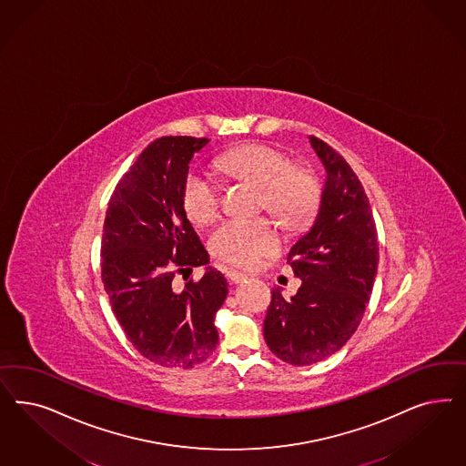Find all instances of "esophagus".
Masks as SVG:
<instances>
[{
    "label": "esophagus",
    "mask_w": 466,
    "mask_h": 466,
    "mask_svg": "<svg viewBox=\"0 0 466 466\" xmlns=\"http://www.w3.org/2000/svg\"><path fill=\"white\" fill-rule=\"evenodd\" d=\"M226 278H228V281L233 283V285H238V283L247 279V276L241 274L238 270H228V272H226Z\"/></svg>",
    "instance_id": "34e87169"
}]
</instances>
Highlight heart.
<instances>
[{"label":"heart","instance_id":"heart-1","mask_svg":"<svg viewBox=\"0 0 466 466\" xmlns=\"http://www.w3.org/2000/svg\"><path fill=\"white\" fill-rule=\"evenodd\" d=\"M216 166L226 177L260 188V208L285 228L299 229L312 219L320 197L319 181L309 169L293 166L283 150L250 144L219 156ZM181 208L192 225L210 223L221 208L218 183L200 171L188 173L181 187ZM209 248L229 266L254 268L262 257L278 252L279 237L264 218L231 219L210 233Z\"/></svg>","mask_w":466,"mask_h":466}]
</instances>
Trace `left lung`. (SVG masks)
<instances>
[{"label": "left lung", "instance_id": "8db88e82", "mask_svg": "<svg viewBox=\"0 0 466 466\" xmlns=\"http://www.w3.org/2000/svg\"><path fill=\"white\" fill-rule=\"evenodd\" d=\"M326 169L316 221L288 256L301 286L291 300L270 291L264 338L291 365H312L334 355L359 328L379 264L372 208L345 157L310 136Z\"/></svg>", "mask_w": 466, "mask_h": 466}]
</instances>
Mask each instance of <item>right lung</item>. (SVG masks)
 Wrapping results in <instances>:
<instances>
[{
  "label": "right lung",
  "instance_id": "1",
  "mask_svg": "<svg viewBox=\"0 0 466 466\" xmlns=\"http://www.w3.org/2000/svg\"><path fill=\"white\" fill-rule=\"evenodd\" d=\"M208 138L161 137L118 181L106 210L101 278L111 309L137 351L161 367L192 369L218 345L216 312L228 295L208 268L183 289L175 274L209 264L181 208V187Z\"/></svg>",
  "mask_w": 466,
  "mask_h": 466
}]
</instances>
